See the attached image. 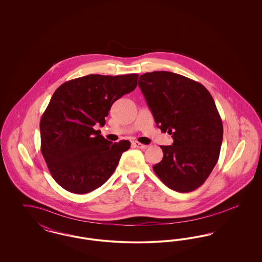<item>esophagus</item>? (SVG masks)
<instances>
[{"mask_svg": "<svg viewBox=\"0 0 262 262\" xmlns=\"http://www.w3.org/2000/svg\"><path fill=\"white\" fill-rule=\"evenodd\" d=\"M133 145H134L135 147H137V148H139V149H146V148H147V145L142 144V143H140V142H138V141H134V142H133Z\"/></svg>", "mask_w": 262, "mask_h": 262, "instance_id": "esophagus-1", "label": "esophagus"}]
</instances>
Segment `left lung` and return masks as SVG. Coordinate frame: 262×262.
I'll use <instances>...</instances> for the list:
<instances>
[{
	"label": "left lung",
	"instance_id": "8db88e82",
	"mask_svg": "<svg viewBox=\"0 0 262 262\" xmlns=\"http://www.w3.org/2000/svg\"><path fill=\"white\" fill-rule=\"evenodd\" d=\"M138 86L154 121L172 135L163 146V159L153 170L173 190L189 192L200 187L218 161L223 125L209 91L200 82L170 72L139 76Z\"/></svg>",
	"mask_w": 262,
	"mask_h": 262
}]
</instances>
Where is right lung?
<instances>
[{"label":"right lung","mask_w":262,"mask_h":262,"mask_svg":"<svg viewBox=\"0 0 262 262\" xmlns=\"http://www.w3.org/2000/svg\"><path fill=\"white\" fill-rule=\"evenodd\" d=\"M137 74L89 75L62 83L40 121L41 152L53 179L83 194L112 176L128 140L113 143L93 126L105 125L113 103L135 90Z\"/></svg>","instance_id":"1"}]
</instances>
